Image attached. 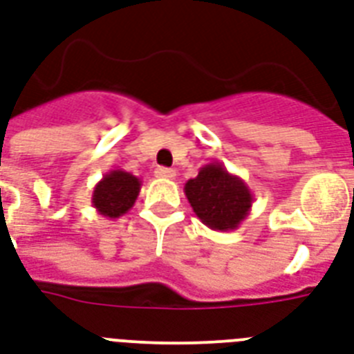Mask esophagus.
<instances>
[{"label":"esophagus","instance_id":"obj_1","mask_svg":"<svg viewBox=\"0 0 354 354\" xmlns=\"http://www.w3.org/2000/svg\"><path fill=\"white\" fill-rule=\"evenodd\" d=\"M156 176L167 178V180H172V178L176 176V172L172 171V169H167V167H158V169H156Z\"/></svg>","mask_w":354,"mask_h":354}]
</instances>
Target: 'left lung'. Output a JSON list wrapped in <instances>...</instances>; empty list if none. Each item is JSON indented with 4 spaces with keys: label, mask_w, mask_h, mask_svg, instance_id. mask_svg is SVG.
Masks as SVG:
<instances>
[{
    "label": "left lung",
    "mask_w": 354,
    "mask_h": 354,
    "mask_svg": "<svg viewBox=\"0 0 354 354\" xmlns=\"http://www.w3.org/2000/svg\"><path fill=\"white\" fill-rule=\"evenodd\" d=\"M183 193L202 224L215 232H233L252 211L253 194L246 182L218 161L202 167Z\"/></svg>",
    "instance_id": "1"
}]
</instances>
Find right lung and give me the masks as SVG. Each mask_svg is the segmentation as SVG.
I'll return each instance as SVG.
<instances>
[{
	"mask_svg": "<svg viewBox=\"0 0 354 354\" xmlns=\"http://www.w3.org/2000/svg\"><path fill=\"white\" fill-rule=\"evenodd\" d=\"M141 191V180L122 169H112L93 187L91 204L106 218H119L132 209Z\"/></svg>",
	"mask_w": 354,
	"mask_h": 354,
	"instance_id": "obj_1",
	"label": "right lung"
}]
</instances>
